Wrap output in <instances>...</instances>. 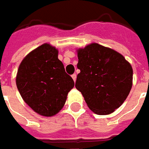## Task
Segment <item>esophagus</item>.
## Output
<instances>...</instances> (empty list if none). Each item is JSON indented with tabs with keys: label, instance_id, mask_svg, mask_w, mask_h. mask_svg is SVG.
Returning <instances> with one entry per match:
<instances>
[{
	"label": "esophagus",
	"instance_id": "34e87169",
	"mask_svg": "<svg viewBox=\"0 0 149 149\" xmlns=\"http://www.w3.org/2000/svg\"><path fill=\"white\" fill-rule=\"evenodd\" d=\"M72 78L73 79L74 82H76V80H77V75L76 74H72Z\"/></svg>",
	"mask_w": 149,
	"mask_h": 149
}]
</instances>
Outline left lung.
Returning a JSON list of instances; mask_svg holds the SVG:
<instances>
[{"label":"left lung","instance_id":"8db88e82","mask_svg":"<svg viewBox=\"0 0 149 149\" xmlns=\"http://www.w3.org/2000/svg\"><path fill=\"white\" fill-rule=\"evenodd\" d=\"M81 70L76 88L97 115H109L124 103L132 86V68L112 49L91 43L77 49Z\"/></svg>","mask_w":149,"mask_h":149}]
</instances>
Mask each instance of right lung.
I'll return each mask as SVG.
<instances>
[{"mask_svg":"<svg viewBox=\"0 0 149 149\" xmlns=\"http://www.w3.org/2000/svg\"><path fill=\"white\" fill-rule=\"evenodd\" d=\"M17 87L22 99L43 116L57 114L65 105L72 78L58 59V49L45 43L25 56L18 68Z\"/></svg>","mask_w":149,"mask_h":149,"instance_id":"obj_1","label":"right lung"}]
</instances>
